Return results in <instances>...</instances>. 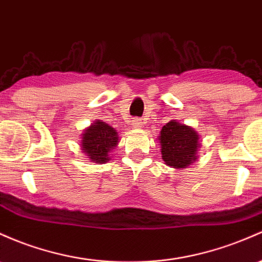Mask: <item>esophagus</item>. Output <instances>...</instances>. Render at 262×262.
I'll return each mask as SVG.
<instances>
[{"mask_svg": "<svg viewBox=\"0 0 262 262\" xmlns=\"http://www.w3.org/2000/svg\"><path fill=\"white\" fill-rule=\"evenodd\" d=\"M143 124H144V123H143V120L139 119V118H134V119L132 120V125H133V128L136 129H140L143 126Z\"/></svg>", "mask_w": 262, "mask_h": 262, "instance_id": "obj_1", "label": "esophagus"}]
</instances>
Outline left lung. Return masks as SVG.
Returning <instances> with one entry per match:
<instances>
[{"label": "left lung", "mask_w": 262, "mask_h": 262, "mask_svg": "<svg viewBox=\"0 0 262 262\" xmlns=\"http://www.w3.org/2000/svg\"><path fill=\"white\" fill-rule=\"evenodd\" d=\"M158 140L162 159L170 168L182 170L198 160L200 137L191 126L170 120L162 128Z\"/></svg>", "instance_id": "1"}]
</instances>
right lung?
I'll return each mask as SVG.
<instances>
[{
    "mask_svg": "<svg viewBox=\"0 0 262 262\" xmlns=\"http://www.w3.org/2000/svg\"><path fill=\"white\" fill-rule=\"evenodd\" d=\"M119 134L113 126L97 119L83 130L80 150L92 163L104 164L111 160V151L118 145Z\"/></svg>",
    "mask_w": 262,
    "mask_h": 262,
    "instance_id": "obj_1",
    "label": "right lung"
}]
</instances>
